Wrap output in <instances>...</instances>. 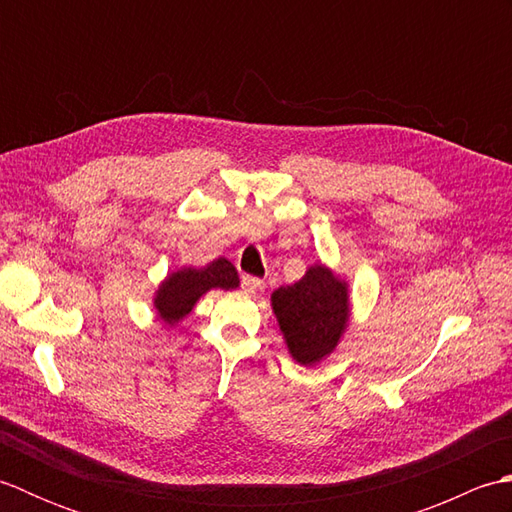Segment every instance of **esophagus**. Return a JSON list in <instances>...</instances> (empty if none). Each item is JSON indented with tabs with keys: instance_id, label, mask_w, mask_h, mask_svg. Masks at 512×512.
Instances as JSON below:
<instances>
[{
	"instance_id": "34e87169",
	"label": "esophagus",
	"mask_w": 512,
	"mask_h": 512,
	"mask_svg": "<svg viewBox=\"0 0 512 512\" xmlns=\"http://www.w3.org/2000/svg\"><path fill=\"white\" fill-rule=\"evenodd\" d=\"M242 288H244L246 295H257V292H262L264 281L257 279V277L246 275V277H242Z\"/></svg>"
}]
</instances>
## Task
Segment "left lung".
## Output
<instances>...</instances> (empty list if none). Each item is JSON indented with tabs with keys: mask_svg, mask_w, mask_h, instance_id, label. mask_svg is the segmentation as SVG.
I'll list each match as a JSON object with an SVG mask.
<instances>
[{
	"mask_svg": "<svg viewBox=\"0 0 512 512\" xmlns=\"http://www.w3.org/2000/svg\"><path fill=\"white\" fill-rule=\"evenodd\" d=\"M292 361L312 367L334 354L352 321L350 284L330 266L314 264L292 286L270 295Z\"/></svg>",
	"mask_w": 512,
	"mask_h": 512,
	"instance_id": "left-lung-1",
	"label": "left lung"
}]
</instances>
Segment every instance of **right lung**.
Instances as JSON below:
<instances>
[{
    "label": "right lung",
    "instance_id": "1",
    "mask_svg": "<svg viewBox=\"0 0 512 512\" xmlns=\"http://www.w3.org/2000/svg\"><path fill=\"white\" fill-rule=\"evenodd\" d=\"M235 288H239L235 266L226 257H217L204 268L182 266L173 270L160 281L151 303L156 317L169 328H176L182 319L189 317L206 292Z\"/></svg>",
    "mask_w": 512,
    "mask_h": 512
}]
</instances>
